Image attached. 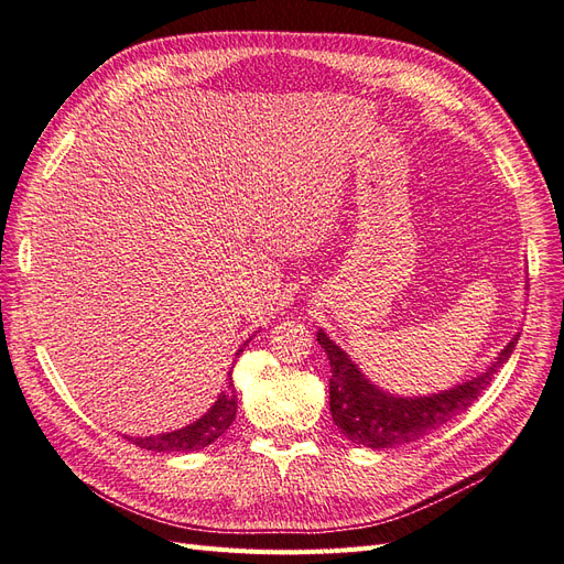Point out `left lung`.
Listing matches in <instances>:
<instances>
[{"mask_svg":"<svg viewBox=\"0 0 564 564\" xmlns=\"http://www.w3.org/2000/svg\"><path fill=\"white\" fill-rule=\"evenodd\" d=\"M316 340H319L330 362L328 405L336 426L348 441L381 451V447L420 441L422 436H429L431 431L451 422L459 412H465L486 391V386L494 381L498 369L508 362L519 334L505 345L496 362L481 371L479 377L462 381L447 388V391L414 398L386 393L379 386H373L359 371L350 355L340 350L324 330L316 334Z\"/></svg>","mask_w":564,"mask_h":564,"instance_id":"8db88e82","label":"left lung"}]
</instances>
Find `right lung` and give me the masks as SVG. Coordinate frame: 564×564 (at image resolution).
Wrapping results in <instances>:
<instances>
[{
    "mask_svg": "<svg viewBox=\"0 0 564 564\" xmlns=\"http://www.w3.org/2000/svg\"><path fill=\"white\" fill-rule=\"evenodd\" d=\"M240 352H242V348L236 355H240ZM236 410H238V395H236L234 379H230V371H228L226 388L219 393V398H216L214 405L193 424H187L176 431H169V433H159V436H144V438H128L126 436V438L144 447V451H154V453L199 451V447L212 445L230 424H234Z\"/></svg>",
    "mask_w": 564,
    "mask_h": 564,
    "instance_id": "right-lung-1",
    "label": "right lung"
}]
</instances>
